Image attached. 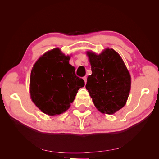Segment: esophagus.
Instances as JSON below:
<instances>
[{"instance_id":"esophagus-1","label":"esophagus","mask_w":159,"mask_h":159,"mask_svg":"<svg viewBox=\"0 0 159 159\" xmlns=\"http://www.w3.org/2000/svg\"><path fill=\"white\" fill-rule=\"evenodd\" d=\"M83 80H84V81H85V84H86V82H87V77H84L83 78Z\"/></svg>"}]
</instances>
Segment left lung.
Listing matches in <instances>:
<instances>
[{"label":"left lung","mask_w":159,"mask_h":159,"mask_svg":"<svg viewBox=\"0 0 159 159\" xmlns=\"http://www.w3.org/2000/svg\"><path fill=\"white\" fill-rule=\"evenodd\" d=\"M86 55L92 74L88 77L85 88L99 111L113 115L127 103L131 75L121 56L112 48H107L99 54L89 50Z\"/></svg>","instance_id":"left-lung-1"}]
</instances>
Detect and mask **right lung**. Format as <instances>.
I'll return each instance as SVG.
<instances>
[{"mask_svg": "<svg viewBox=\"0 0 159 159\" xmlns=\"http://www.w3.org/2000/svg\"><path fill=\"white\" fill-rule=\"evenodd\" d=\"M70 57L56 48L42 55L32 69L30 98L42 112L50 116L66 112L85 85L84 80L75 75V68L69 63Z\"/></svg>", "mask_w": 159, "mask_h": 159, "instance_id": "obj_1", "label": "right lung"}]
</instances>
